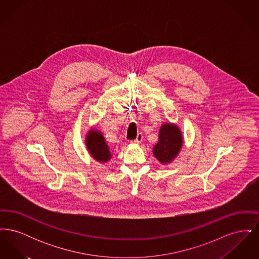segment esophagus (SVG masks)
I'll use <instances>...</instances> for the list:
<instances>
[{"label": "esophagus", "instance_id": "34e87169", "mask_svg": "<svg viewBox=\"0 0 259 259\" xmlns=\"http://www.w3.org/2000/svg\"><path fill=\"white\" fill-rule=\"evenodd\" d=\"M142 141H143V135L141 133H139L138 136H137V138H136V140H134V143L135 144H140V143H142Z\"/></svg>", "mask_w": 259, "mask_h": 259}]
</instances>
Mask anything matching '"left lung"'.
Listing matches in <instances>:
<instances>
[{
    "label": "left lung",
    "instance_id": "obj_1",
    "mask_svg": "<svg viewBox=\"0 0 259 259\" xmlns=\"http://www.w3.org/2000/svg\"><path fill=\"white\" fill-rule=\"evenodd\" d=\"M184 145V136L176 123L164 122L161 125L158 142L152 148L154 157L162 165L172 163L180 154Z\"/></svg>",
    "mask_w": 259,
    "mask_h": 259
}]
</instances>
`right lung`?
Returning a JSON list of instances; mask_svg holds the SVG:
<instances>
[{
  "label": "right lung",
  "mask_w": 259,
  "mask_h": 259,
  "mask_svg": "<svg viewBox=\"0 0 259 259\" xmlns=\"http://www.w3.org/2000/svg\"><path fill=\"white\" fill-rule=\"evenodd\" d=\"M85 146L93 159L105 164L111 160V152L103 133L95 128H90L85 135Z\"/></svg>",
  "instance_id": "1"
}]
</instances>
